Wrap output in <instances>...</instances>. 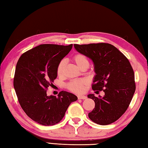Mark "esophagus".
<instances>
[{"label":"esophagus","mask_w":148,"mask_h":148,"mask_svg":"<svg viewBox=\"0 0 148 148\" xmlns=\"http://www.w3.org/2000/svg\"><path fill=\"white\" fill-rule=\"evenodd\" d=\"M86 98H87V97L86 96H84V95H78L77 96V99H83V100H84V99H86Z\"/></svg>","instance_id":"1"}]
</instances>
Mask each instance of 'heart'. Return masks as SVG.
Returning a JSON list of instances; mask_svg holds the SVG:
<instances>
[{"mask_svg": "<svg viewBox=\"0 0 148 148\" xmlns=\"http://www.w3.org/2000/svg\"><path fill=\"white\" fill-rule=\"evenodd\" d=\"M74 62L76 64L78 67L82 69L84 67H88L89 65V62L87 57L83 54L78 53L75 55L72 58ZM65 62L64 60H61L59 62L56 69V72L58 76H63L65 71ZM88 81L85 79H74L71 81L67 84V88L72 92L76 93H83L86 90L87 86L88 85Z\"/></svg>", "mask_w": 148, "mask_h": 148, "instance_id": "heart-1", "label": "heart"}]
</instances>
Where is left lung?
I'll list each match as a JSON object with an SVG mask.
<instances>
[{"label": "left lung", "mask_w": 148, "mask_h": 148, "mask_svg": "<svg viewBox=\"0 0 148 148\" xmlns=\"http://www.w3.org/2000/svg\"><path fill=\"white\" fill-rule=\"evenodd\" d=\"M74 46L78 52L93 62L96 74L93 77V90L103 91L105 93L103 97H97L94 94L88 95L95 103L88 117L97 124H111L127 111L136 91L134 72L130 63L111 44H75Z\"/></svg>", "instance_id": "8db88e82"}]
</instances>
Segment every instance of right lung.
Listing matches in <instances>:
<instances>
[{
  "instance_id": "add662e5",
  "label": "right lung",
  "mask_w": 148,
  "mask_h": 148,
  "mask_svg": "<svg viewBox=\"0 0 148 148\" xmlns=\"http://www.w3.org/2000/svg\"><path fill=\"white\" fill-rule=\"evenodd\" d=\"M72 48L57 45H40L23 53L15 69L14 88L18 102L26 114L38 123L51 126L60 121L68 107L77 97L62 91L47 95V89L57 77V66Z\"/></svg>"
}]
</instances>
